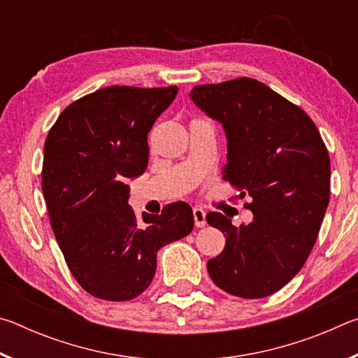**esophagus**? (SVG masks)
<instances>
[{
  "mask_svg": "<svg viewBox=\"0 0 358 358\" xmlns=\"http://www.w3.org/2000/svg\"><path fill=\"white\" fill-rule=\"evenodd\" d=\"M192 215H194V224L196 227H203L207 224V220H205V211L199 207L192 208Z\"/></svg>",
  "mask_w": 358,
  "mask_h": 358,
  "instance_id": "obj_1",
  "label": "esophagus"
}]
</instances>
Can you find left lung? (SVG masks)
Here are the masks:
<instances>
[{"label": "left lung", "instance_id": "8db88e82", "mask_svg": "<svg viewBox=\"0 0 358 358\" xmlns=\"http://www.w3.org/2000/svg\"><path fill=\"white\" fill-rule=\"evenodd\" d=\"M189 96L226 131L222 178L252 199L248 226L207 215L226 237L207 262L210 278L230 295L262 299L299 273L316 243L330 201L329 150L305 110L254 78L196 85Z\"/></svg>", "mask_w": 358, "mask_h": 358}]
</instances>
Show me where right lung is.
I'll use <instances>...</instances> for the list:
<instances>
[{"label":"right lung","instance_id":"obj_1","mask_svg":"<svg viewBox=\"0 0 358 358\" xmlns=\"http://www.w3.org/2000/svg\"><path fill=\"white\" fill-rule=\"evenodd\" d=\"M177 87L101 88L64 108L48 131L42 192L72 276L108 301L141 295L153 281L161 246L186 237L192 210L173 202L161 215L128 205V178L148 164V132L172 104Z\"/></svg>","mask_w":358,"mask_h":358}]
</instances>
